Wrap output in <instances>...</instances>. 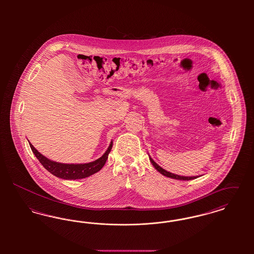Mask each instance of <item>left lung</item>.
<instances>
[{
    "label": "left lung",
    "mask_w": 254,
    "mask_h": 254,
    "mask_svg": "<svg viewBox=\"0 0 254 254\" xmlns=\"http://www.w3.org/2000/svg\"><path fill=\"white\" fill-rule=\"evenodd\" d=\"M150 159V161H151V164L154 166V168L157 169L158 171L161 173V174H163L164 176H167V177H169V178H173V179H177V180H192V179H195V178H197V177H186V176H180V175H176V174H173V173H170L169 171H167V170H165L164 169H162L160 166H158L157 164L151 159V158H149Z\"/></svg>",
    "instance_id": "1"
}]
</instances>
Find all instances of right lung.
I'll list each match as a JSON object with an SVG mask.
<instances>
[{"label":"right lung","mask_w":254,"mask_h":254,"mask_svg":"<svg viewBox=\"0 0 254 254\" xmlns=\"http://www.w3.org/2000/svg\"><path fill=\"white\" fill-rule=\"evenodd\" d=\"M31 147V150L35 154L37 159L40 161V163L44 166V168L49 170L51 174H53L56 177H59L65 180H76V179H83L86 178L94 173L98 172L100 169L104 167L106 164L109 153L112 147V142L110 143L108 150L105 152V154L96 161L88 163V164H79V165H73V164H61L57 162H53L49 160L48 158L42 155L36 148L29 143Z\"/></svg>","instance_id":"1"}]
</instances>
